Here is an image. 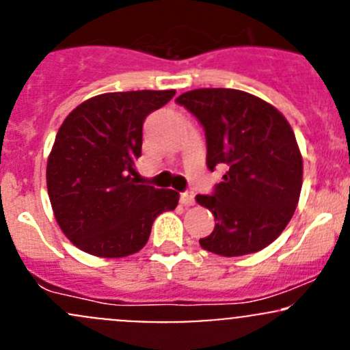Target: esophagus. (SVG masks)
Returning a JSON list of instances; mask_svg holds the SVG:
<instances>
[{
    "instance_id": "34e87169",
    "label": "esophagus",
    "mask_w": 350,
    "mask_h": 350,
    "mask_svg": "<svg viewBox=\"0 0 350 350\" xmlns=\"http://www.w3.org/2000/svg\"><path fill=\"white\" fill-rule=\"evenodd\" d=\"M181 203L185 204V206H193V204H195V193L191 191L181 193Z\"/></svg>"
}]
</instances>
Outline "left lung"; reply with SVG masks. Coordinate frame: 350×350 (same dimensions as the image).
Returning <instances> with one entry per match:
<instances>
[{"label":"left lung","instance_id":"1","mask_svg":"<svg viewBox=\"0 0 350 350\" xmlns=\"http://www.w3.org/2000/svg\"><path fill=\"white\" fill-rule=\"evenodd\" d=\"M201 123L206 165L224 171L211 195L196 201L215 217L200 245L237 257L276 241L291 220L303 183V159L288 120L254 94L201 88L176 98Z\"/></svg>","mask_w":350,"mask_h":350}]
</instances>
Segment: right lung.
I'll return each instance as SVG.
<instances>
[{
	"instance_id": "obj_1",
	"label": "right lung",
	"mask_w": 350,
	"mask_h": 350,
	"mask_svg": "<svg viewBox=\"0 0 350 350\" xmlns=\"http://www.w3.org/2000/svg\"><path fill=\"white\" fill-rule=\"evenodd\" d=\"M174 94H100L74 108L59 129L47 161V191L61 230L84 252H139L155 218L178 206V191L139 185L135 178L144 122Z\"/></svg>"
}]
</instances>
